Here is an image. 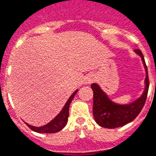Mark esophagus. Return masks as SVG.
<instances>
[{
    "label": "esophagus",
    "mask_w": 156,
    "mask_h": 156,
    "mask_svg": "<svg viewBox=\"0 0 156 156\" xmlns=\"http://www.w3.org/2000/svg\"><path fill=\"white\" fill-rule=\"evenodd\" d=\"M92 81V79L90 78H87L86 79V83H90Z\"/></svg>",
    "instance_id": "34e87169"
}]
</instances>
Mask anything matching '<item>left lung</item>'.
I'll return each mask as SVG.
<instances>
[{"label":"left lung","mask_w":156,"mask_h":156,"mask_svg":"<svg viewBox=\"0 0 156 156\" xmlns=\"http://www.w3.org/2000/svg\"><path fill=\"white\" fill-rule=\"evenodd\" d=\"M135 52L140 55L146 70L145 78V90L143 96L131 104L119 105L115 104L108 99V96L101 90L96 83H92L91 88L94 93L93 100V115L96 122L105 128L114 129L120 127L131 122L140 114L145 104L149 90V82L148 76V69L145 64L144 57L140 49L136 48Z\"/></svg>","instance_id":"1"}]
</instances>
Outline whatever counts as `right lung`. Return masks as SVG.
Wrapping results in <instances>:
<instances>
[{
    "label": "right lung",
    "mask_w": 156,
    "mask_h": 156,
    "mask_svg": "<svg viewBox=\"0 0 156 156\" xmlns=\"http://www.w3.org/2000/svg\"><path fill=\"white\" fill-rule=\"evenodd\" d=\"M77 92L78 90L73 92V94L70 96L68 101H66V103L64 106L63 109L61 110V112L48 124L41 127L32 126L28 124H26V125L30 127V129H31L32 131H36V132H39V133H55V132L61 131L67 123V119L69 116V106Z\"/></svg>",
    "instance_id": "right-lung-1"
}]
</instances>
